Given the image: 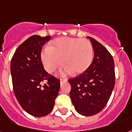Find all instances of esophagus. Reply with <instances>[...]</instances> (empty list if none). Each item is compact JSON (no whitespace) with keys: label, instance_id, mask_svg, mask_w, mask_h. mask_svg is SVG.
I'll use <instances>...</instances> for the list:
<instances>
[{"label":"esophagus","instance_id":"esophagus-1","mask_svg":"<svg viewBox=\"0 0 132 132\" xmlns=\"http://www.w3.org/2000/svg\"><path fill=\"white\" fill-rule=\"evenodd\" d=\"M67 82V79H60V83L62 84L63 82Z\"/></svg>","mask_w":132,"mask_h":132}]
</instances>
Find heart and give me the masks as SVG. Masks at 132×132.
Returning a JSON list of instances; mask_svg holds the SVG:
<instances>
[{
  "instance_id": "b5f03b06",
  "label": "heart",
  "mask_w": 132,
  "mask_h": 132,
  "mask_svg": "<svg viewBox=\"0 0 132 132\" xmlns=\"http://www.w3.org/2000/svg\"><path fill=\"white\" fill-rule=\"evenodd\" d=\"M93 55V48L90 42L85 39L64 37L53 41L50 47L44 48L41 53V59L48 73L55 71L64 62L66 66L61 71V75L71 73L79 75L90 66Z\"/></svg>"
}]
</instances>
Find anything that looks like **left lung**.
<instances>
[{
  "mask_svg": "<svg viewBox=\"0 0 132 132\" xmlns=\"http://www.w3.org/2000/svg\"><path fill=\"white\" fill-rule=\"evenodd\" d=\"M93 46L94 57L87 70L68 79L70 96L77 113L90 116L106 106L115 85V69L112 56L92 37H87Z\"/></svg>",
  "mask_w": 132,
  "mask_h": 132,
  "instance_id": "1",
  "label": "left lung"
}]
</instances>
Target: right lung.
Here are the masks:
<instances>
[{
	"instance_id": "1",
	"label": "right lung",
	"mask_w": 132,
	"mask_h": 132,
	"mask_svg": "<svg viewBox=\"0 0 132 132\" xmlns=\"http://www.w3.org/2000/svg\"><path fill=\"white\" fill-rule=\"evenodd\" d=\"M50 39V36L29 37L18 47L10 64L15 96L24 111L35 117L52 111L60 87V81L46 72L41 59L42 46ZM44 81L47 83L42 87Z\"/></svg>"
}]
</instances>
